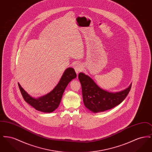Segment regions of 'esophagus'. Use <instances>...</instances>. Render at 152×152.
I'll return each mask as SVG.
<instances>
[{"instance_id":"1","label":"esophagus","mask_w":152,"mask_h":152,"mask_svg":"<svg viewBox=\"0 0 152 152\" xmlns=\"http://www.w3.org/2000/svg\"><path fill=\"white\" fill-rule=\"evenodd\" d=\"M74 68H75V70L76 72L77 73L82 71V70H83L82 65L80 63H77V64H76L75 65H74Z\"/></svg>"}]
</instances>
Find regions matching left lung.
I'll use <instances>...</instances> for the list:
<instances>
[{"label":"left lung","instance_id":"left-lung-1","mask_svg":"<svg viewBox=\"0 0 152 152\" xmlns=\"http://www.w3.org/2000/svg\"><path fill=\"white\" fill-rule=\"evenodd\" d=\"M78 78L82 87L84 104L94 113L104 112L120 104L129 94L132 86L130 84L128 88L118 92H109L101 89L83 73H80Z\"/></svg>","mask_w":152,"mask_h":152}]
</instances>
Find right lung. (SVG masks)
I'll return each mask as SVG.
<instances>
[{"instance_id": "1", "label": "right lung", "mask_w": 152, "mask_h": 152, "mask_svg": "<svg viewBox=\"0 0 152 152\" xmlns=\"http://www.w3.org/2000/svg\"><path fill=\"white\" fill-rule=\"evenodd\" d=\"M76 76V73L73 68H67L65 69L58 85L51 92L37 99L31 97L19 83L18 85L23 99L30 105L38 111L51 113L58 108L67 85Z\"/></svg>"}]
</instances>
